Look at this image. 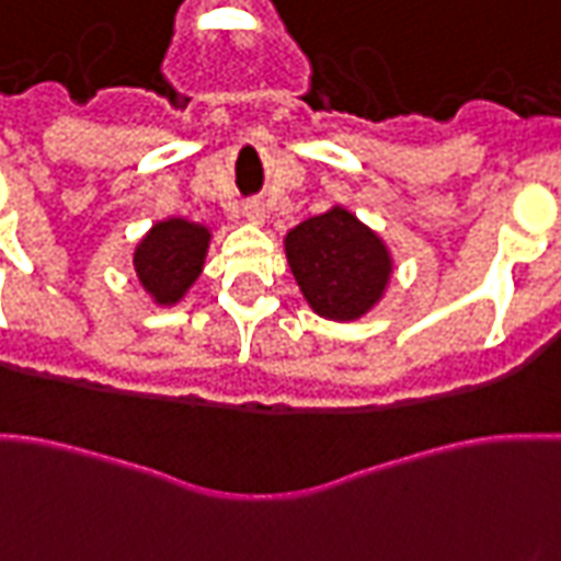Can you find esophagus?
Wrapping results in <instances>:
<instances>
[{"instance_id":"1","label":"esophagus","mask_w":561,"mask_h":561,"mask_svg":"<svg viewBox=\"0 0 561 561\" xmlns=\"http://www.w3.org/2000/svg\"><path fill=\"white\" fill-rule=\"evenodd\" d=\"M243 217H247L249 222L261 226V222H264V217H267V210H264V205H261V202H247V205H243Z\"/></svg>"}]
</instances>
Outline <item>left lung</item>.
I'll return each mask as SVG.
<instances>
[{
	"label": "left lung",
	"mask_w": 561,
	"mask_h": 561,
	"mask_svg": "<svg viewBox=\"0 0 561 561\" xmlns=\"http://www.w3.org/2000/svg\"><path fill=\"white\" fill-rule=\"evenodd\" d=\"M285 255L306 302L330 321H356L371 312L392 276L383 240L339 205L291 228Z\"/></svg>",
	"instance_id": "obj_1"
}]
</instances>
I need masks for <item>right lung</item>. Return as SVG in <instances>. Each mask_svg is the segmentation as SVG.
Listing matches in <instances>:
<instances>
[{
	"instance_id": "right-lung-1",
	"label": "right lung",
	"mask_w": 561,
	"mask_h": 561,
	"mask_svg": "<svg viewBox=\"0 0 561 561\" xmlns=\"http://www.w3.org/2000/svg\"><path fill=\"white\" fill-rule=\"evenodd\" d=\"M210 228L184 217L153 222L133 252V267L157 306H175L205 267Z\"/></svg>"
}]
</instances>
